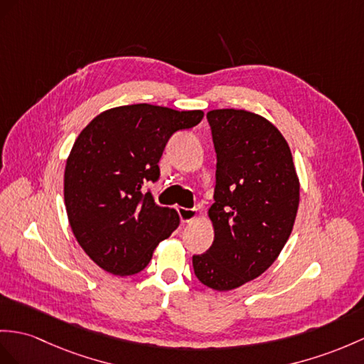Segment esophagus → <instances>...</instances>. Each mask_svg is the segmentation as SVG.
<instances>
[{"label":"esophagus","instance_id":"esophagus-1","mask_svg":"<svg viewBox=\"0 0 364 364\" xmlns=\"http://www.w3.org/2000/svg\"><path fill=\"white\" fill-rule=\"evenodd\" d=\"M177 213H179L181 220L183 224L190 223L198 215V210L196 208H185V207H177Z\"/></svg>","mask_w":364,"mask_h":364}]
</instances>
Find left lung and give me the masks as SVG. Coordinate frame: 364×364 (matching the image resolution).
I'll list each match as a JSON object with an SVG mask.
<instances>
[{"label": "left lung", "mask_w": 364, "mask_h": 364, "mask_svg": "<svg viewBox=\"0 0 364 364\" xmlns=\"http://www.w3.org/2000/svg\"><path fill=\"white\" fill-rule=\"evenodd\" d=\"M216 151L208 215L215 241L193 256L203 286L232 290L267 270L294 228L299 183L290 148L269 120L244 109L207 112Z\"/></svg>", "instance_id": "8db88e82"}]
</instances>
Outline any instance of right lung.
Masks as SVG:
<instances>
[{"instance_id":"right-lung-1","label":"right lung","mask_w":364,"mask_h":364,"mask_svg":"<svg viewBox=\"0 0 364 364\" xmlns=\"http://www.w3.org/2000/svg\"><path fill=\"white\" fill-rule=\"evenodd\" d=\"M202 117L139 103L105 111L80 132L66 162L65 205L78 244L99 267L119 277L141 272L179 227L177 211L157 205L145 185L161 179L170 137Z\"/></svg>"}]
</instances>
